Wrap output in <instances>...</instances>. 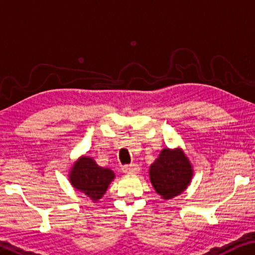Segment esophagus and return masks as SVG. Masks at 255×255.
Instances as JSON below:
<instances>
[{"mask_svg":"<svg viewBox=\"0 0 255 255\" xmlns=\"http://www.w3.org/2000/svg\"><path fill=\"white\" fill-rule=\"evenodd\" d=\"M123 172L126 174H136L139 172V166L137 164L126 165V166L123 167Z\"/></svg>","mask_w":255,"mask_h":255,"instance_id":"obj_1","label":"esophagus"}]
</instances>
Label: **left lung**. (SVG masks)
Instances as JSON below:
<instances>
[{"instance_id": "obj_1", "label": "left lung", "mask_w": 255, "mask_h": 255, "mask_svg": "<svg viewBox=\"0 0 255 255\" xmlns=\"http://www.w3.org/2000/svg\"><path fill=\"white\" fill-rule=\"evenodd\" d=\"M193 166L181 148H164L150 165L149 177L155 191L164 200L180 195L193 178Z\"/></svg>"}]
</instances>
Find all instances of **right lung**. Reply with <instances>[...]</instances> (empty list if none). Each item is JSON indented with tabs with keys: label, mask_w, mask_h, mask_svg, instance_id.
Wrapping results in <instances>:
<instances>
[{
	"label": "right lung",
	"mask_w": 255,
	"mask_h": 255,
	"mask_svg": "<svg viewBox=\"0 0 255 255\" xmlns=\"http://www.w3.org/2000/svg\"><path fill=\"white\" fill-rule=\"evenodd\" d=\"M70 185L82 192L93 202L100 200L107 191L109 185L114 180L116 174L107 167H102L89 156H81L70 167Z\"/></svg>",
	"instance_id": "obj_1"
}]
</instances>
